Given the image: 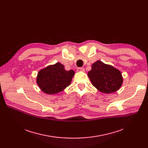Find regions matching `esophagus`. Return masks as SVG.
Masks as SVG:
<instances>
[{"label":"esophagus","instance_id":"34e87169","mask_svg":"<svg viewBox=\"0 0 148 148\" xmlns=\"http://www.w3.org/2000/svg\"><path fill=\"white\" fill-rule=\"evenodd\" d=\"M77 70V71H78V72H83V71H84V69L83 68H78Z\"/></svg>","mask_w":148,"mask_h":148}]
</instances>
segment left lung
Returning a JSON list of instances; mask_svg holds the SVG:
<instances>
[{
  "mask_svg": "<svg viewBox=\"0 0 148 148\" xmlns=\"http://www.w3.org/2000/svg\"><path fill=\"white\" fill-rule=\"evenodd\" d=\"M88 75L93 86L105 94L116 92L119 89L123 82L119 70L100 60L92 64Z\"/></svg>",
  "mask_w": 148,
  "mask_h": 148,
  "instance_id": "1",
  "label": "left lung"
}]
</instances>
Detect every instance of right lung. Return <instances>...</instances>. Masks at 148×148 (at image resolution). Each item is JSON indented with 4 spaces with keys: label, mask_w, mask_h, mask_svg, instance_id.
<instances>
[{
    "label": "right lung",
    "mask_w": 148,
    "mask_h": 148,
    "mask_svg": "<svg viewBox=\"0 0 148 148\" xmlns=\"http://www.w3.org/2000/svg\"><path fill=\"white\" fill-rule=\"evenodd\" d=\"M75 72L66 71L64 65L58 63L41 69L38 73L36 83L47 94H55L62 92L71 84Z\"/></svg>",
    "instance_id": "add662e5"
}]
</instances>
